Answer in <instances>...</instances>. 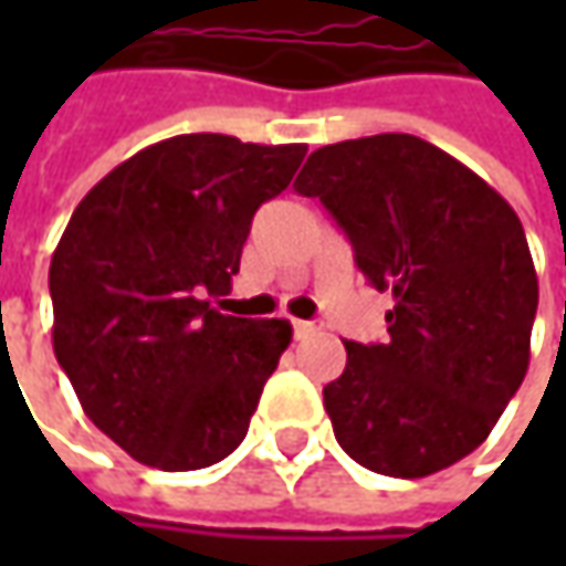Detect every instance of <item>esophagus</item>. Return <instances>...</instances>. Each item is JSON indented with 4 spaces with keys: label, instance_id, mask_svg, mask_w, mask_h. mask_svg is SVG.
I'll list each match as a JSON object with an SVG mask.
<instances>
[{
    "label": "esophagus",
    "instance_id": "obj_1",
    "mask_svg": "<svg viewBox=\"0 0 566 566\" xmlns=\"http://www.w3.org/2000/svg\"><path fill=\"white\" fill-rule=\"evenodd\" d=\"M293 331L298 339L312 337V334H317V331H321V324H317V321H293Z\"/></svg>",
    "mask_w": 566,
    "mask_h": 566
}]
</instances>
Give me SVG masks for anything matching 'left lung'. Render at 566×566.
Returning a JSON list of instances; mask_svg holds the SVG:
<instances>
[{
    "label": "left lung",
    "mask_w": 566,
    "mask_h": 566,
    "mask_svg": "<svg viewBox=\"0 0 566 566\" xmlns=\"http://www.w3.org/2000/svg\"><path fill=\"white\" fill-rule=\"evenodd\" d=\"M295 191L349 235L365 280L394 295L387 343H346L324 387L359 467L422 479L491 434L530 368L538 276L513 207L416 135L317 147Z\"/></svg>",
    "instance_id": "1"
}]
</instances>
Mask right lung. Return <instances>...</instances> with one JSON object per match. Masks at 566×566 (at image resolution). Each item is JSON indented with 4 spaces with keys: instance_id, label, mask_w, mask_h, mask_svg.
I'll return each instance as SVG.
<instances>
[{
    "instance_id": "1",
    "label": "right lung",
    "mask_w": 566,
    "mask_h": 566,
    "mask_svg": "<svg viewBox=\"0 0 566 566\" xmlns=\"http://www.w3.org/2000/svg\"><path fill=\"white\" fill-rule=\"evenodd\" d=\"M305 144L176 135L103 176L50 264L53 349L81 409L138 463H220L249 431L293 339L283 317L220 315L254 210L290 186Z\"/></svg>"
}]
</instances>
